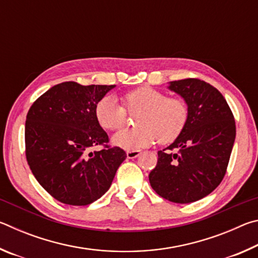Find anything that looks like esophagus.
<instances>
[{
    "instance_id": "1",
    "label": "esophagus",
    "mask_w": 258,
    "mask_h": 258,
    "mask_svg": "<svg viewBox=\"0 0 258 258\" xmlns=\"http://www.w3.org/2000/svg\"><path fill=\"white\" fill-rule=\"evenodd\" d=\"M140 154H141V151L140 150H127L126 151V156H127V158H130V159L137 158V157L140 156Z\"/></svg>"
}]
</instances>
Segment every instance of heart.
<instances>
[{
	"label": "heart",
	"mask_w": 258,
	"mask_h": 258,
	"mask_svg": "<svg viewBox=\"0 0 258 258\" xmlns=\"http://www.w3.org/2000/svg\"><path fill=\"white\" fill-rule=\"evenodd\" d=\"M123 104L111 97H104L95 106V117L104 130L118 131L127 120V112L140 113L138 127L117 133L112 141L125 149L154 145H168L175 141L184 131L189 108L182 98L167 97L164 92L149 86H141L126 93Z\"/></svg>",
	"instance_id": "1"
}]
</instances>
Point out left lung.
Wrapping results in <instances>:
<instances>
[{
  "label": "left lung",
  "instance_id": "8db88e82",
  "mask_svg": "<svg viewBox=\"0 0 258 258\" xmlns=\"http://www.w3.org/2000/svg\"><path fill=\"white\" fill-rule=\"evenodd\" d=\"M169 89L185 100L189 118L180 137L158 151L149 181L160 197L189 204L206 197L223 180L235 139V121L223 95L206 82L186 78L171 82Z\"/></svg>",
  "mask_w": 258,
  "mask_h": 258
}]
</instances>
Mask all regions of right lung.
I'll use <instances>...</instances> for the list:
<instances>
[{"mask_svg": "<svg viewBox=\"0 0 258 258\" xmlns=\"http://www.w3.org/2000/svg\"><path fill=\"white\" fill-rule=\"evenodd\" d=\"M115 85L64 82L29 108L25 125L26 159L45 191L58 202L86 206L106 194L126 152L109 146L95 106ZM101 145L99 152L90 149Z\"/></svg>", "mask_w": 258, "mask_h": 258, "instance_id": "obj_1", "label": "right lung"}]
</instances>
